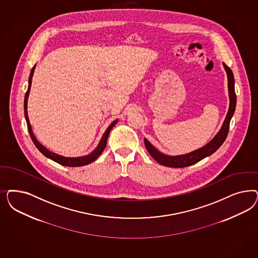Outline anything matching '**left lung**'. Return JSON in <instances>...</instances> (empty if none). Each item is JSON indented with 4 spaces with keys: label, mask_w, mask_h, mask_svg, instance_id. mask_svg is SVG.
Instances as JSON below:
<instances>
[{
    "label": "left lung",
    "mask_w": 258,
    "mask_h": 258,
    "mask_svg": "<svg viewBox=\"0 0 258 258\" xmlns=\"http://www.w3.org/2000/svg\"><path fill=\"white\" fill-rule=\"evenodd\" d=\"M225 70L228 76V88H229V96H230V107L228 114L225 118L224 123L222 125L220 131L217 133L216 137L213 139L212 142H209L207 145L200 149L196 150L191 153L182 155V156H176V157H170L159 153L146 139H144L145 148L148 151L150 155L154 158L156 161H158L159 164L163 166L172 167V168H183V167L190 166L197 162L200 161L201 159L208 157L210 155L214 154L216 150L218 149L225 142L230 128V121L233 116L235 105H236V95L234 91V78H233V71L230 69V67H227L223 63Z\"/></svg>",
    "instance_id": "8db88e82"
}]
</instances>
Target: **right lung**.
I'll list each match as a JSON object with an SVG mask.
<instances>
[{
    "instance_id": "obj_1",
    "label": "right lung",
    "mask_w": 258,
    "mask_h": 258,
    "mask_svg": "<svg viewBox=\"0 0 258 258\" xmlns=\"http://www.w3.org/2000/svg\"><path fill=\"white\" fill-rule=\"evenodd\" d=\"M35 67L36 66H34L33 68L31 69V72H30V76H29V80H28V88H27V91L25 93V103H24V108H25V119H26V123H27V129H28V132L29 135L32 139V142H34L35 146L39 149V151L42 153V155H44L46 158H50L54 161H56L58 164L60 165H63V166H69V167H79L83 166V165H86V164H89L93 162L94 160H96L97 158H99L100 154L103 152V150L106 146V143H107V139H108L109 133L111 131V129L114 127V125L116 124L117 120H115L114 122H112L107 130L105 131V133L103 134L100 142L98 145V147L96 149L94 150L92 152L91 154H89L88 156H84V157H80V158H66V157H61L59 155H57L55 153H52L50 152L49 150L46 149L43 145H42L40 142L37 141V139L35 138L34 133L32 132V128H31V125L29 123V119H28V116H27V99H28V95H29V91H30V87H31V83H32V77H33L34 70H35Z\"/></svg>"
}]
</instances>
